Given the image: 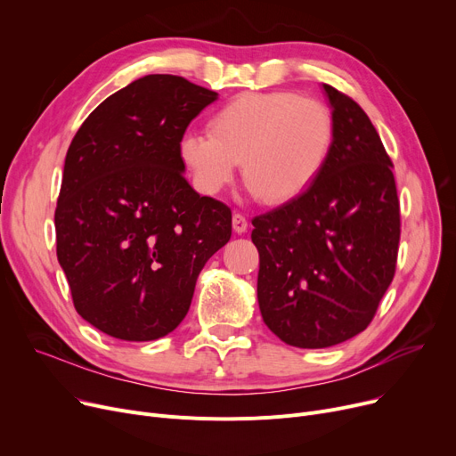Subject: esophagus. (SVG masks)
Returning <instances> with one entry per match:
<instances>
[{"label": "esophagus", "mask_w": 456, "mask_h": 456, "mask_svg": "<svg viewBox=\"0 0 456 456\" xmlns=\"http://www.w3.org/2000/svg\"><path fill=\"white\" fill-rule=\"evenodd\" d=\"M232 229L238 234H242V232L248 231V218H246L244 214H240V212H234L232 214Z\"/></svg>", "instance_id": "esophagus-1"}]
</instances>
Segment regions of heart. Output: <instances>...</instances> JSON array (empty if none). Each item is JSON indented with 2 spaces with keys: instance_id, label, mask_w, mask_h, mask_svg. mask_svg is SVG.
Returning <instances> with one entry per match:
<instances>
[{
  "instance_id": "obj_1",
  "label": "heart",
  "mask_w": 456,
  "mask_h": 456,
  "mask_svg": "<svg viewBox=\"0 0 456 456\" xmlns=\"http://www.w3.org/2000/svg\"><path fill=\"white\" fill-rule=\"evenodd\" d=\"M332 143L334 119L322 102L294 92L240 94L207 119V134H184L177 155L203 196H218L240 162L255 196L284 205L318 179Z\"/></svg>"
}]
</instances>
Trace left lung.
<instances>
[{
    "label": "left lung",
    "instance_id": "8db88e82",
    "mask_svg": "<svg viewBox=\"0 0 456 456\" xmlns=\"http://www.w3.org/2000/svg\"><path fill=\"white\" fill-rule=\"evenodd\" d=\"M334 143L301 196L253 218L256 297L289 346L322 349L362 332L395 273L401 216L392 160L368 114L323 85Z\"/></svg>",
    "mask_w": 456,
    "mask_h": 456
}]
</instances>
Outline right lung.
Returning <instances> with one entry per match:
<instances>
[{
	"label": "right lung",
	"instance_id": "right-lung-1",
	"mask_svg": "<svg viewBox=\"0 0 456 456\" xmlns=\"http://www.w3.org/2000/svg\"><path fill=\"white\" fill-rule=\"evenodd\" d=\"M218 100L179 76L133 81L71 140L55 208L57 258L83 320L150 342L186 316L205 262L231 238V208L188 184V124Z\"/></svg>",
	"mask_w": 456,
	"mask_h": 456
}]
</instances>
